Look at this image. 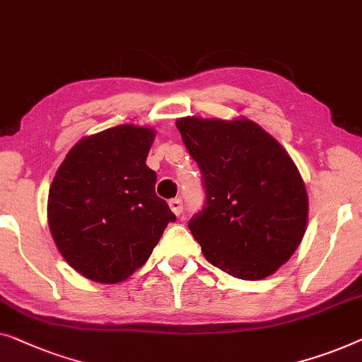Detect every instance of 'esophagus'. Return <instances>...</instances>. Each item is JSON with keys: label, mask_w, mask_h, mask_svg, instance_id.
<instances>
[{"label": "esophagus", "mask_w": 362, "mask_h": 362, "mask_svg": "<svg viewBox=\"0 0 362 362\" xmlns=\"http://www.w3.org/2000/svg\"><path fill=\"white\" fill-rule=\"evenodd\" d=\"M169 206H170V210L174 211L177 216H180L182 213H183V202L180 200V198H174V200H170L169 202Z\"/></svg>", "instance_id": "1"}]
</instances>
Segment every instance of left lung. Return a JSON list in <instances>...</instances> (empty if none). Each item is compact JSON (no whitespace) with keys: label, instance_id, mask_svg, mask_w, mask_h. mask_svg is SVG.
<instances>
[{"label":"left lung","instance_id":"obj_1","mask_svg":"<svg viewBox=\"0 0 362 362\" xmlns=\"http://www.w3.org/2000/svg\"><path fill=\"white\" fill-rule=\"evenodd\" d=\"M202 172L205 203L188 230L213 266L243 281L271 276L307 228L308 197L287 151L249 119H177Z\"/></svg>","mask_w":362,"mask_h":362}]
</instances>
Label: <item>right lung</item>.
<instances>
[{
  "instance_id": "obj_1",
  "label": "right lung",
  "mask_w": 362,
  "mask_h": 362,
  "mask_svg": "<svg viewBox=\"0 0 362 362\" xmlns=\"http://www.w3.org/2000/svg\"><path fill=\"white\" fill-rule=\"evenodd\" d=\"M154 131L121 124L83 137L65 157L49 190L55 246L81 276L116 284L149 259L169 223L146 165Z\"/></svg>"
}]
</instances>
